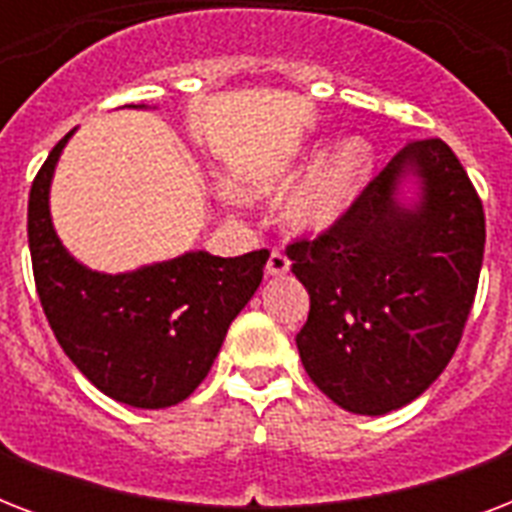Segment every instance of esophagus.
I'll return each instance as SVG.
<instances>
[{"mask_svg":"<svg viewBox=\"0 0 512 512\" xmlns=\"http://www.w3.org/2000/svg\"><path fill=\"white\" fill-rule=\"evenodd\" d=\"M289 257L284 255V252H271V257H268V265H265V273L268 276H284V273H289Z\"/></svg>","mask_w":512,"mask_h":512,"instance_id":"1","label":"esophagus"}]
</instances>
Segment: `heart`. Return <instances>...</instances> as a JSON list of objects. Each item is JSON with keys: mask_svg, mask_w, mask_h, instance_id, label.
Listing matches in <instances>:
<instances>
[{"mask_svg": "<svg viewBox=\"0 0 512 512\" xmlns=\"http://www.w3.org/2000/svg\"><path fill=\"white\" fill-rule=\"evenodd\" d=\"M321 156L311 172L292 188L284 201V223L297 233H324L335 228L356 204L366 183L372 180L377 151L364 135H348L337 140L329 151H313ZM305 162H273L239 177L241 191L249 196H268L279 191L303 170Z\"/></svg>", "mask_w": 512, "mask_h": 512, "instance_id": "heart-1", "label": "heart"}]
</instances>
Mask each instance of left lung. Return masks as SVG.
<instances>
[{
	"instance_id": "8db88e82",
	"label": "left lung",
	"mask_w": 512,
	"mask_h": 512,
	"mask_svg": "<svg viewBox=\"0 0 512 512\" xmlns=\"http://www.w3.org/2000/svg\"><path fill=\"white\" fill-rule=\"evenodd\" d=\"M484 207L444 140L398 151L335 228L287 249L311 295L303 366L350 414H388L438 380L484 263Z\"/></svg>"
}]
</instances>
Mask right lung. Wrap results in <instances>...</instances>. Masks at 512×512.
<instances>
[{
  "label": "right lung",
  "mask_w": 512,
  "mask_h": 512,
  "mask_svg": "<svg viewBox=\"0 0 512 512\" xmlns=\"http://www.w3.org/2000/svg\"><path fill=\"white\" fill-rule=\"evenodd\" d=\"M74 132L52 148L28 193V249L44 316L100 393L135 409H167L209 374L231 321L263 281L268 252L215 257L191 249L124 273L79 263L50 212L52 177Z\"/></svg>",
  "instance_id": "right-lung-1"
}]
</instances>
